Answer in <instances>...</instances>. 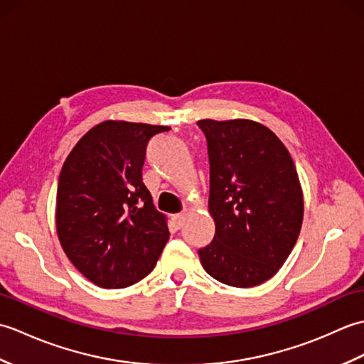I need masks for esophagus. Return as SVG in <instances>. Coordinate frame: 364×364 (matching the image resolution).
Here are the masks:
<instances>
[{"instance_id":"1","label":"esophagus","mask_w":364,"mask_h":364,"mask_svg":"<svg viewBox=\"0 0 364 364\" xmlns=\"http://www.w3.org/2000/svg\"><path fill=\"white\" fill-rule=\"evenodd\" d=\"M184 220H186V214H184V213L172 215V222H173L175 228H178V230H180L184 225Z\"/></svg>"}]
</instances>
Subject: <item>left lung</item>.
Returning a JSON list of instances; mask_svg holds the SVG:
<instances>
[{"instance_id":"left-lung-1","label":"left lung","mask_w":364,"mask_h":364,"mask_svg":"<svg viewBox=\"0 0 364 364\" xmlns=\"http://www.w3.org/2000/svg\"><path fill=\"white\" fill-rule=\"evenodd\" d=\"M208 141L210 202L215 223L200 262L215 280L253 288L272 278L297 242L304 192L288 149L247 119L198 120Z\"/></svg>"}]
</instances>
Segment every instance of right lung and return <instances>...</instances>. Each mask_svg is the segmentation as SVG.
Wrapping results in <instances>:
<instances>
[{
	"label": "right lung",
	"mask_w": 364,
	"mask_h": 364,
	"mask_svg": "<svg viewBox=\"0 0 364 364\" xmlns=\"http://www.w3.org/2000/svg\"><path fill=\"white\" fill-rule=\"evenodd\" d=\"M168 129L105 120L80 139L60 170L59 242L73 266L100 288L141 282L168 241L167 218L142 183L146 144Z\"/></svg>",
	"instance_id": "right-lung-1"
}]
</instances>
